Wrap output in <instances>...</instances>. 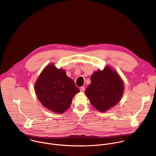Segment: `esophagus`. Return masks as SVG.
<instances>
[{"label": "esophagus", "mask_w": 156, "mask_h": 156, "mask_svg": "<svg viewBox=\"0 0 156 156\" xmlns=\"http://www.w3.org/2000/svg\"><path fill=\"white\" fill-rule=\"evenodd\" d=\"M84 90H85V87H84V86H81V87H80V91H81V92H84Z\"/></svg>", "instance_id": "obj_1"}]
</instances>
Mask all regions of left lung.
<instances>
[{
  "label": "left lung",
  "instance_id": "8db88e82",
  "mask_svg": "<svg viewBox=\"0 0 156 156\" xmlns=\"http://www.w3.org/2000/svg\"><path fill=\"white\" fill-rule=\"evenodd\" d=\"M91 81L85 94L99 112H106L120 101L123 94L124 83L119 73L111 66L107 65L103 70L94 72Z\"/></svg>",
  "mask_w": 156,
  "mask_h": 156
}]
</instances>
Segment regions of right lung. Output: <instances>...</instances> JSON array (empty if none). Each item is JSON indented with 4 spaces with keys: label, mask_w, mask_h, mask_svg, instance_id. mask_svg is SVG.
Masks as SVG:
<instances>
[{
    "label": "right lung",
    "mask_w": 156,
    "mask_h": 156,
    "mask_svg": "<svg viewBox=\"0 0 156 156\" xmlns=\"http://www.w3.org/2000/svg\"><path fill=\"white\" fill-rule=\"evenodd\" d=\"M34 90L42 105L56 114L65 112L70 107L75 95L80 92L65 71L57 69L53 63L42 71L35 83Z\"/></svg>",
    "instance_id": "right-lung-1"
}]
</instances>
